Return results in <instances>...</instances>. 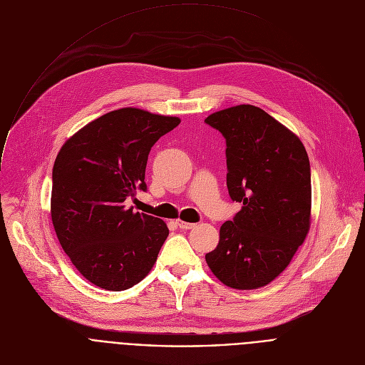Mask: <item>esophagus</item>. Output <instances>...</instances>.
<instances>
[{"label": "esophagus", "instance_id": "obj_1", "mask_svg": "<svg viewBox=\"0 0 365 365\" xmlns=\"http://www.w3.org/2000/svg\"><path fill=\"white\" fill-rule=\"evenodd\" d=\"M176 225H178L180 230H192V228L195 227V224H192V222H183V221H180V220L176 221Z\"/></svg>", "mask_w": 365, "mask_h": 365}]
</instances>
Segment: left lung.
<instances>
[{"instance_id":"left-lung-1","label":"left lung","mask_w":365,"mask_h":365,"mask_svg":"<svg viewBox=\"0 0 365 365\" xmlns=\"http://www.w3.org/2000/svg\"><path fill=\"white\" fill-rule=\"evenodd\" d=\"M205 123L225 138L228 193L241 203L206 263L230 287L266 286L289 266L309 231L307 153L292 131L254 106L214 113Z\"/></svg>"}]
</instances>
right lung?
<instances>
[{"mask_svg": "<svg viewBox=\"0 0 365 365\" xmlns=\"http://www.w3.org/2000/svg\"><path fill=\"white\" fill-rule=\"evenodd\" d=\"M179 124L176 117L123 108L85 125L58 154L51 221L73 266L101 289L133 287L158 259L168 225L124 202L147 190L148 153Z\"/></svg>", "mask_w": 365, "mask_h": 365, "instance_id": "obj_1", "label": "right lung"}]
</instances>
